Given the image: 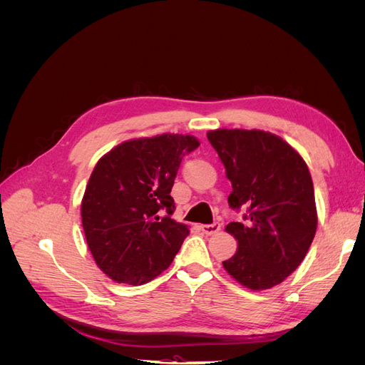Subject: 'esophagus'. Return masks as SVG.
I'll use <instances>...</instances> for the list:
<instances>
[{"label":"esophagus","instance_id":"esophagus-1","mask_svg":"<svg viewBox=\"0 0 365 365\" xmlns=\"http://www.w3.org/2000/svg\"><path fill=\"white\" fill-rule=\"evenodd\" d=\"M202 230V233L205 235H215L220 230V224L219 222H213V224H204L200 227Z\"/></svg>","mask_w":365,"mask_h":365}]
</instances>
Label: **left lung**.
I'll use <instances>...</instances> for the list:
<instances>
[{"instance_id": "obj_1", "label": "left lung", "mask_w": 365, "mask_h": 365, "mask_svg": "<svg viewBox=\"0 0 365 365\" xmlns=\"http://www.w3.org/2000/svg\"><path fill=\"white\" fill-rule=\"evenodd\" d=\"M207 138L233 187L230 207L245 212V222L225 227L237 239V251L224 268L250 289H269L298 268L314 240L311 173L288 143L269 132L217 129Z\"/></svg>"}]
</instances>
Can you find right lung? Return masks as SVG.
<instances>
[{"label":"right lung","instance_id":"obj_1","mask_svg":"<svg viewBox=\"0 0 365 365\" xmlns=\"http://www.w3.org/2000/svg\"><path fill=\"white\" fill-rule=\"evenodd\" d=\"M200 141L163 134L121 143L98 160L82 201L86 244L108 277L143 284L169 268L189 228L172 219L170 196L185 155Z\"/></svg>","mask_w":365,"mask_h":365}]
</instances>
